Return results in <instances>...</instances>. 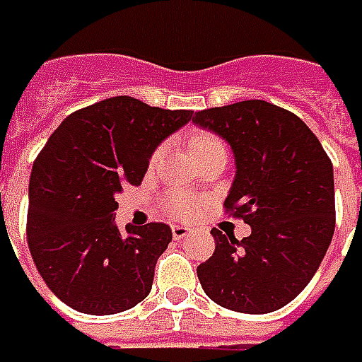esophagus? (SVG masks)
Here are the masks:
<instances>
[{
	"label": "esophagus",
	"instance_id": "34e87169",
	"mask_svg": "<svg viewBox=\"0 0 362 362\" xmlns=\"http://www.w3.org/2000/svg\"><path fill=\"white\" fill-rule=\"evenodd\" d=\"M189 232H191V228L181 226V224H173V226H171V234H173L175 240H183V238L189 235Z\"/></svg>",
	"mask_w": 362,
	"mask_h": 362
}]
</instances>
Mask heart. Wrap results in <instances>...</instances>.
Returning <instances> with one entry per match:
<instances>
[{
	"label": "heart",
	"instance_id": "heart-1",
	"mask_svg": "<svg viewBox=\"0 0 362 362\" xmlns=\"http://www.w3.org/2000/svg\"><path fill=\"white\" fill-rule=\"evenodd\" d=\"M189 152L193 156V160L199 163L204 158H209V156H214V153H224L226 156V146L224 142L218 138V136L210 134V132H204V130H199V132H194L189 138ZM160 160V150L158 152L152 153V158H150V165H156V161ZM163 204H165V209L171 216L175 218H189L193 216L194 209H197V202L191 199V197H187V194L181 193H171L168 194L165 199H163Z\"/></svg>",
	"mask_w": 362,
	"mask_h": 362
}]
</instances>
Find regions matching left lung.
Instances as JSON below:
<instances>
[{
    "label": "left lung",
    "mask_w": 362,
    "mask_h": 362,
    "mask_svg": "<svg viewBox=\"0 0 362 362\" xmlns=\"http://www.w3.org/2000/svg\"><path fill=\"white\" fill-rule=\"evenodd\" d=\"M193 120L232 148L224 209L251 226L242 242L212 228L216 250L197 267L202 291L234 312H275L306 288L332 243V161L294 112L267 101L214 107Z\"/></svg>",
    "instance_id": "obj_1"
}]
</instances>
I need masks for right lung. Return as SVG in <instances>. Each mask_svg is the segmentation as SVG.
Returning <instances> with one entry per match:
<instances>
[{"label":"right lung","mask_w":362,"mask_h":362,"mask_svg":"<svg viewBox=\"0 0 362 362\" xmlns=\"http://www.w3.org/2000/svg\"><path fill=\"white\" fill-rule=\"evenodd\" d=\"M193 119L134 97H111L71 112L33 163L27 242L48 288L70 308L109 316L150 294L171 242L161 222L115 224L117 193L140 185L156 148Z\"/></svg>","instance_id":"add662e5"}]
</instances>
